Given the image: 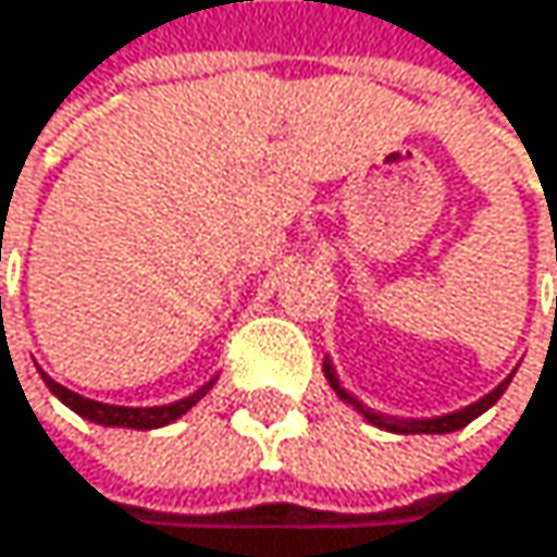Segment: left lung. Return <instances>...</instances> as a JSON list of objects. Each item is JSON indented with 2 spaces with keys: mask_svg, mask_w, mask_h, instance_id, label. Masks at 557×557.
Masks as SVG:
<instances>
[{
  "mask_svg": "<svg viewBox=\"0 0 557 557\" xmlns=\"http://www.w3.org/2000/svg\"><path fill=\"white\" fill-rule=\"evenodd\" d=\"M323 375H326V382H330V388L346 401V405H352L369 424H375V428H382V431H392V434H450V431H460V428H467L470 421H476L483 411H490L499 398H503V392L509 388V382H512V375L509 379H503L490 395H483L480 401H473V405H467V408H460V411H450V414H441V418H392V414H382V411H372V408H366L359 398H352L346 388H343V382H339V375H336V369H333V362H330V356L323 359Z\"/></svg>",
  "mask_w": 557,
  "mask_h": 557,
  "instance_id": "1",
  "label": "left lung"
}]
</instances>
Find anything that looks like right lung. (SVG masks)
Wrapping results in <instances>:
<instances>
[{
  "instance_id": "obj_1",
  "label": "right lung",
  "mask_w": 557,
  "mask_h": 557,
  "mask_svg": "<svg viewBox=\"0 0 557 557\" xmlns=\"http://www.w3.org/2000/svg\"><path fill=\"white\" fill-rule=\"evenodd\" d=\"M38 372H41V369H38ZM41 379H45L48 392H51L61 405H67L74 414H81V418H87V421H94V424H103V428H129V431H152V428H165V424L178 421V418H182L185 411H191V408L211 392V385H214V379H211L208 385H201L198 392H191L188 398L172 401V405H159V408H123V405L90 401V398H84V395H77V392L58 385V382H54L51 375H45V372H41Z\"/></svg>"
}]
</instances>
